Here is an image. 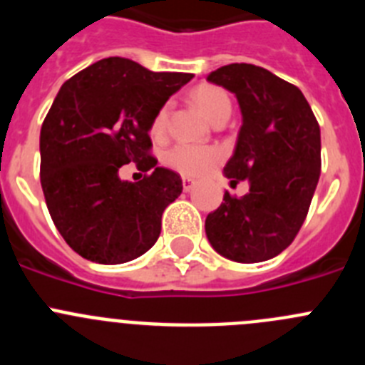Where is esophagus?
<instances>
[{"label": "esophagus", "instance_id": "obj_1", "mask_svg": "<svg viewBox=\"0 0 365 365\" xmlns=\"http://www.w3.org/2000/svg\"><path fill=\"white\" fill-rule=\"evenodd\" d=\"M193 186H195V180L192 177H182V188H185V192H190Z\"/></svg>", "mask_w": 365, "mask_h": 365}]
</instances>
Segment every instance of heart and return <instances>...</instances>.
Instances as JSON below:
<instances>
[{"label":"heart","instance_id":"heart-1","mask_svg":"<svg viewBox=\"0 0 365 365\" xmlns=\"http://www.w3.org/2000/svg\"><path fill=\"white\" fill-rule=\"evenodd\" d=\"M193 103L197 108L202 112V115L210 121L217 119L222 113L232 112V103L230 98L220 88L215 86H199L193 92ZM166 119H168V105H165L159 112L155 113L152 121V133L153 135H160L166 128ZM219 159V152L215 148H206V146H195V145H175L166 152V165L172 166L179 173L185 175H199V173L206 172L212 165H215Z\"/></svg>","mask_w":365,"mask_h":365}]
</instances>
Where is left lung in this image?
Masks as SVG:
<instances>
[{"label": "left lung", "instance_id": "1", "mask_svg": "<svg viewBox=\"0 0 365 365\" xmlns=\"http://www.w3.org/2000/svg\"><path fill=\"white\" fill-rule=\"evenodd\" d=\"M232 92L242 126L224 175L248 180L206 217V237L219 255L262 262L282 253L299 233L320 175V128L304 93L269 70L232 63L208 73Z\"/></svg>", "mask_w": 365, "mask_h": 365}]
</instances>
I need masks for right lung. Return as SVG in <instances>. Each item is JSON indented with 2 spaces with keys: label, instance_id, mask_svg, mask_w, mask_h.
<instances>
[{
  "label": "right lung",
  "instance_id": "right-lung-1",
  "mask_svg": "<svg viewBox=\"0 0 365 365\" xmlns=\"http://www.w3.org/2000/svg\"><path fill=\"white\" fill-rule=\"evenodd\" d=\"M193 73L152 72L106 58L63 83L39 135L41 188L70 248L98 264H123L157 242L160 217L182 192L175 172L148 155L152 121ZM154 172L139 183L118 168Z\"/></svg>",
  "mask_w": 365,
  "mask_h": 365
}]
</instances>
